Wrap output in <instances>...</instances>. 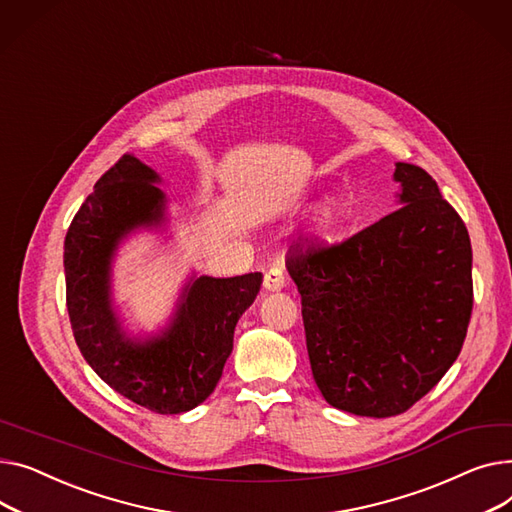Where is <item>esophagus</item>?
<instances>
[{
	"instance_id": "1",
	"label": "esophagus",
	"mask_w": 512,
	"mask_h": 512,
	"mask_svg": "<svg viewBox=\"0 0 512 512\" xmlns=\"http://www.w3.org/2000/svg\"><path fill=\"white\" fill-rule=\"evenodd\" d=\"M264 287L268 291H281L285 287V273L279 268V266H273L266 270L264 275Z\"/></svg>"
}]
</instances>
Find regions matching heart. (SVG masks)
Wrapping results in <instances>:
<instances>
[{
    "label": "heart",
    "instance_id": "obj_1",
    "mask_svg": "<svg viewBox=\"0 0 512 512\" xmlns=\"http://www.w3.org/2000/svg\"><path fill=\"white\" fill-rule=\"evenodd\" d=\"M337 217H339V208L333 200H324L314 213V227L318 231H328L337 225Z\"/></svg>",
    "mask_w": 512,
    "mask_h": 512
}]
</instances>
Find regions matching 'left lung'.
I'll return each instance as SVG.
<instances>
[{
  "label": "left lung",
  "instance_id": "8db88e82",
  "mask_svg": "<svg viewBox=\"0 0 512 512\" xmlns=\"http://www.w3.org/2000/svg\"><path fill=\"white\" fill-rule=\"evenodd\" d=\"M403 206L343 242L287 256L314 380L337 409L390 417L440 382L473 310L471 242L422 167L395 165Z\"/></svg>",
  "mask_w": 512,
  "mask_h": 512
}]
</instances>
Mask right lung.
Segmentation results:
<instances>
[{"mask_svg":"<svg viewBox=\"0 0 512 512\" xmlns=\"http://www.w3.org/2000/svg\"><path fill=\"white\" fill-rule=\"evenodd\" d=\"M155 182L159 175L132 155L99 177L66 233V306L76 345L101 380L148 411L173 415L215 390L235 324L256 299L262 275L200 277L188 285L161 339L136 345L119 333L109 304V262L128 231L161 221L165 196Z\"/></svg>","mask_w":512,"mask_h":512,"instance_id":"add662e5","label":"right lung"}]
</instances>
